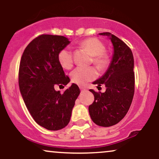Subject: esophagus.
I'll return each mask as SVG.
<instances>
[{"label": "esophagus", "instance_id": "obj_1", "mask_svg": "<svg viewBox=\"0 0 159 159\" xmlns=\"http://www.w3.org/2000/svg\"><path fill=\"white\" fill-rule=\"evenodd\" d=\"M80 89H81V91H85V90H87V88H86L85 87H84V86H80Z\"/></svg>", "mask_w": 159, "mask_h": 159}]
</instances>
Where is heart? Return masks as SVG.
I'll use <instances>...</instances> for the list:
<instances>
[{
	"instance_id": "b5f03b06",
	"label": "heart",
	"mask_w": 159,
	"mask_h": 159,
	"mask_svg": "<svg viewBox=\"0 0 159 159\" xmlns=\"http://www.w3.org/2000/svg\"><path fill=\"white\" fill-rule=\"evenodd\" d=\"M81 47L87 49L92 55L93 64L100 70L105 69L108 65L109 56L105 52V46L100 40L96 38H88L81 43ZM57 60L63 68L69 69L73 66V55L69 48L61 49L58 53ZM72 81L77 84L82 85L91 81L97 77V72L94 67H77L71 72Z\"/></svg>"
}]
</instances>
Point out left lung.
<instances>
[{
    "instance_id": "obj_1",
    "label": "left lung",
    "mask_w": 159,
    "mask_h": 159,
    "mask_svg": "<svg viewBox=\"0 0 159 159\" xmlns=\"http://www.w3.org/2000/svg\"><path fill=\"white\" fill-rule=\"evenodd\" d=\"M107 36L114 46V54L108 69L93 84L106 87L105 93L95 92L94 102L89 106V113L94 123L109 127L123 119L132 104L134 93V57L129 47L111 33H101Z\"/></svg>"
}]
</instances>
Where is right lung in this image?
Wrapping results in <instances>:
<instances>
[{
	"label": "right lung",
	"instance_id": "right-lung-1",
	"mask_svg": "<svg viewBox=\"0 0 159 159\" xmlns=\"http://www.w3.org/2000/svg\"><path fill=\"white\" fill-rule=\"evenodd\" d=\"M69 43L65 36L43 34L29 43L20 61L21 96L36 123L48 130H60L68 125L80 94L75 84L63 93L54 90L55 85H66L70 81L57 60L60 51Z\"/></svg>",
	"mask_w": 159,
	"mask_h": 159
}]
</instances>
